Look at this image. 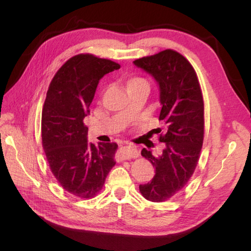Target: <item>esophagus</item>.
I'll list each match as a JSON object with an SVG mask.
<instances>
[{
    "label": "esophagus",
    "instance_id": "esophagus-1",
    "mask_svg": "<svg viewBox=\"0 0 251 251\" xmlns=\"http://www.w3.org/2000/svg\"><path fill=\"white\" fill-rule=\"evenodd\" d=\"M138 156H139V152H138L136 147L128 145V146L121 148L120 155H119V158L121 159V161H126V159L136 158Z\"/></svg>",
    "mask_w": 251,
    "mask_h": 251
}]
</instances>
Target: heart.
Returning a JSON list of instances; mask_svg holds the SVG:
<instances>
[{
	"instance_id": "b5f03b06",
	"label": "heart",
	"mask_w": 251,
	"mask_h": 251,
	"mask_svg": "<svg viewBox=\"0 0 251 251\" xmlns=\"http://www.w3.org/2000/svg\"><path fill=\"white\" fill-rule=\"evenodd\" d=\"M143 86L149 87V83L146 78H143L141 76L134 75L127 79V88H128V90H132Z\"/></svg>"
}]
</instances>
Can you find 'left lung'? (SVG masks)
Wrapping results in <instances>:
<instances>
[{"label":"left lung","instance_id":"8db88e82","mask_svg":"<svg viewBox=\"0 0 251 251\" xmlns=\"http://www.w3.org/2000/svg\"><path fill=\"white\" fill-rule=\"evenodd\" d=\"M134 63L151 74L159 86V120L165 126L156 131L161 132L159 141L165 149L158 156L142 149L141 155L152 163L155 176L139 190L148 201L161 202L184 188L199 163L204 140V100L194 68L178 51L165 50Z\"/></svg>","mask_w":251,"mask_h":251}]
</instances>
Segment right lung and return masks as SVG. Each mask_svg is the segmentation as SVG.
I'll return each mask as SVG.
<instances>
[{"label": "right lung", "instance_id": "1", "mask_svg": "<svg viewBox=\"0 0 251 251\" xmlns=\"http://www.w3.org/2000/svg\"><path fill=\"white\" fill-rule=\"evenodd\" d=\"M121 66L92 54H78L52 77L42 111V146L57 182L79 199H93L115 165L114 142H87L89 114L99 79Z\"/></svg>", "mask_w": 251, "mask_h": 251}]
</instances>
